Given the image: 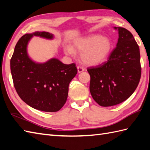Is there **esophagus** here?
<instances>
[{
    "label": "esophagus",
    "mask_w": 150,
    "mask_h": 150,
    "mask_svg": "<svg viewBox=\"0 0 150 150\" xmlns=\"http://www.w3.org/2000/svg\"><path fill=\"white\" fill-rule=\"evenodd\" d=\"M77 70H78V73H81V72L84 71V68H83V67L78 66H77Z\"/></svg>",
    "instance_id": "obj_1"
}]
</instances>
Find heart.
<instances>
[{
    "instance_id": "heart-1",
    "label": "heart",
    "mask_w": 150,
    "mask_h": 150,
    "mask_svg": "<svg viewBox=\"0 0 150 150\" xmlns=\"http://www.w3.org/2000/svg\"><path fill=\"white\" fill-rule=\"evenodd\" d=\"M74 47L81 53L82 61L88 65L100 64L109 56L112 48L111 40L107 37L94 35L81 38L74 42ZM66 54L73 55L75 51L71 46L65 47Z\"/></svg>"
}]
</instances>
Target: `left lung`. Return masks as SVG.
<instances>
[{
  "instance_id": "8db88e82",
  "label": "left lung",
  "mask_w": 150,
  "mask_h": 150,
  "mask_svg": "<svg viewBox=\"0 0 150 150\" xmlns=\"http://www.w3.org/2000/svg\"><path fill=\"white\" fill-rule=\"evenodd\" d=\"M117 46L106 62L87 68L90 75V90L101 106L119 104L131 96L141 76L139 47L132 33L121 27Z\"/></svg>"
}]
</instances>
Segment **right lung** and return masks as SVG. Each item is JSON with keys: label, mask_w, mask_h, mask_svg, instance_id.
I'll return each instance as SVG.
<instances>
[{"label": "right lung", "mask_w": 150, "mask_h": 150, "mask_svg": "<svg viewBox=\"0 0 150 150\" xmlns=\"http://www.w3.org/2000/svg\"><path fill=\"white\" fill-rule=\"evenodd\" d=\"M33 36L52 39L53 35L46 31L26 34L18 40L10 60L13 85L24 103L38 110L55 112L66 103L69 82L77 73L75 63L64 64L52 59L36 63L28 55L27 45Z\"/></svg>", "instance_id": "obj_1"}]
</instances>
